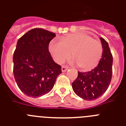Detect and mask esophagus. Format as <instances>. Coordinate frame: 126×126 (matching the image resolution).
I'll return each instance as SVG.
<instances>
[{
  "label": "esophagus",
  "mask_w": 126,
  "mask_h": 126,
  "mask_svg": "<svg viewBox=\"0 0 126 126\" xmlns=\"http://www.w3.org/2000/svg\"><path fill=\"white\" fill-rule=\"evenodd\" d=\"M67 70H68V67H66V66H62V67H61V71H62V72H66Z\"/></svg>",
  "instance_id": "34e87169"
}]
</instances>
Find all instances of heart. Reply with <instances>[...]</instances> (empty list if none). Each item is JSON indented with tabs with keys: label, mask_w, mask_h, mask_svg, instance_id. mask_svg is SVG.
Returning a JSON list of instances; mask_svg holds the SVG:
<instances>
[{
	"label": "heart",
	"mask_w": 126,
	"mask_h": 126,
	"mask_svg": "<svg viewBox=\"0 0 126 126\" xmlns=\"http://www.w3.org/2000/svg\"><path fill=\"white\" fill-rule=\"evenodd\" d=\"M49 50L57 63H63L72 56L73 63L83 71H90L98 65L103 55L101 42L83 32L67 34L60 41L52 40Z\"/></svg>",
	"instance_id": "1"
}]
</instances>
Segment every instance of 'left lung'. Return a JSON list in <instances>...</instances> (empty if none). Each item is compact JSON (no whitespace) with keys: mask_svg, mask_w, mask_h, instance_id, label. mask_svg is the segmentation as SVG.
I'll list each match as a JSON object with an SVG mask.
<instances>
[{"mask_svg":"<svg viewBox=\"0 0 126 126\" xmlns=\"http://www.w3.org/2000/svg\"><path fill=\"white\" fill-rule=\"evenodd\" d=\"M100 40L103 51L98 65L88 72H78V77L72 84L73 91L83 99L95 100L101 97L111 82L113 58L108 42L103 38Z\"/></svg>","mask_w":126,"mask_h":126,"instance_id":"1","label":"left lung"}]
</instances>
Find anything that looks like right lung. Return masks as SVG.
<instances>
[{
    "label": "right lung",
    "mask_w": 126,
    "mask_h": 126,
    "mask_svg": "<svg viewBox=\"0 0 126 126\" xmlns=\"http://www.w3.org/2000/svg\"><path fill=\"white\" fill-rule=\"evenodd\" d=\"M55 33L43 29L29 31L17 41L14 53V76L26 95L38 97L52 90L61 67L49 53V43Z\"/></svg>",
    "instance_id": "add662e5"
}]
</instances>
